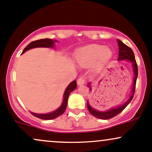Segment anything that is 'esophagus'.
Masks as SVG:
<instances>
[{"label": "esophagus", "instance_id": "1", "mask_svg": "<svg viewBox=\"0 0 152 152\" xmlns=\"http://www.w3.org/2000/svg\"><path fill=\"white\" fill-rule=\"evenodd\" d=\"M77 83L78 86H82V85H83L85 83V79L82 77L79 78L77 80Z\"/></svg>", "mask_w": 152, "mask_h": 152}]
</instances>
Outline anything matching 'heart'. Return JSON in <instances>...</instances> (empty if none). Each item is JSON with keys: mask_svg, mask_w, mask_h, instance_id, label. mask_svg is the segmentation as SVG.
Returning <instances> with one entry per match:
<instances>
[{"mask_svg": "<svg viewBox=\"0 0 152 152\" xmlns=\"http://www.w3.org/2000/svg\"><path fill=\"white\" fill-rule=\"evenodd\" d=\"M112 56V50L109 47L93 44L81 48L76 51L75 58L77 64L88 67L94 64V69H102Z\"/></svg>", "mask_w": 152, "mask_h": 152, "instance_id": "b5f03b06", "label": "heart"}]
</instances>
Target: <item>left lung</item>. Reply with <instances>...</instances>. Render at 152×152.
<instances>
[{
  "label": "left lung",
  "mask_w": 152,
  "mask_h": 152,
  "mask_svg": "<svg viewBox=\"0 0 152 152\" xmlns=\"http://www.w3.org/2000/svg\"><path fill=\"white\" fill-rule=\"evenodd\" d=\"M117 43L118 45V61H126L129 62L132 64V67L133 69L134 72V81L133 84H132V91H131V94L127 100L124 103L121 105L116 106V107L111 108L106 111H99L94 109L91 104H89V102L87 101V108H88L89 112L93 115L95 117L99 118V119H109V118H113L114 116H116V115L121 113L125 108L128 106V104L131 102V101L133 99L134 95V91H135V86H136V81H137V76H138V67L137 62L135 60V56H134V53L132 48L127 46L124 43L122 42L121 41L117 39ZM91 82L88 83V86L89 87V90L91 91Z\"/></svg>",
  "instance_id": "obj_1"
}]
</instances>
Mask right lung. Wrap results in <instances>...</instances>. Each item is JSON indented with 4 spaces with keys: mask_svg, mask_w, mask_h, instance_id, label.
<instances>
[{
    "mask_svg": "<svg viewBox=\"0 0 152 152\" xmlns=\"http://www.w3.org/2000/svg\"><path fill=\"white\" fill-rule=\"evenodd\" d=\"M58 42L57 40H53V39H49V38H45V39H40L38 41H33L29 43L27 46L24 48L23 50L22 53H24L27 50L32 49V48H53L55 47V43ZM77 84H76V81H73L71 82L68 86L66 87L64 94V97H63V102L61 104V106H59L58 109L54 110L53 111L50 113H46V114H37V113L34 112H30L34 115L36 117H38L41 119L44 120H50L53 119L58 117L59 116L63 114L65 111L66 109V106H67L68 103V99H69V94H70L73 91H74L76 88Z\"/></svg>",
    "mask_w": 152,
    "mask_h": 152,
    "instance_id": "obj_1",
    "label": "right lung"
}]
</instances>
